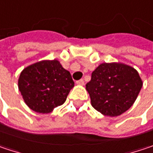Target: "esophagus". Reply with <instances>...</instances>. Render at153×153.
Wrapping results in <instances>:
<instances>
[{
  "label": "esophagus",
  "instance_id": "esophagus-1",
  "mask_svg": "<svg viewBox=\"0 0 153 153\" xmlns=\"http://www.w3.org/2000/svg\"><path fill=\"white\" fill-rule=\"evenodd\" d=\"M76 84H78V85H83L84 84V81L82 80V79H81V80H78V81H76Z\"/></svg>",
  "mask_w": 153,
  "mask_h": 153
}]
</instances>
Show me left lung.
Wrapping results in <instances>:
<instances>
[{
	"label": "left lung",
	"mask_w": 153,
	"mask_h": 153,
	"mask_svg": "<svg viewBox=\"0 0 153 153\" xmlns=\"http://www.w3.org/2000/svg\"><path fill=\"white\" fill-rule=\"evenodd\" d=\"M143 82L138 72L122 62H103L86 84L92 107L108 117H117L129 110L139 94Z\"/></svg>",
	"instance_id": "8db88e82"
}]
</instances>
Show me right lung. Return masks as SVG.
<instances>
[{"label": "right lung", "instance_id": "add662e5", "mask_svg": "<svg viewBox=\"0 0 153 153\" xmlns=\"http://www.w3.org/2000/svg\"><path fill=\"white\" fill-rule=\"evenodd\" d=\"M74 87L70 71L56 59L42 60L24 68L18 79V89L29 109L47 114L60 106Z\"/></svg>", "mask_w": 153, "mask_h": 153}]
</instances>
